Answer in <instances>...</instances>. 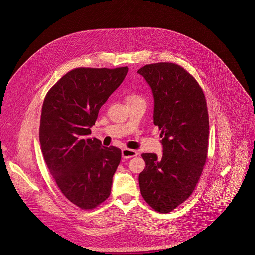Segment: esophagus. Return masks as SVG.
Instances as JSON below:
<instances>
[{"instance_id":"34e87169","label":"esophagus","mask_w":255,"mask_h":255,"mask_svg":"<svg viewBox=\"0 0 255 255\" xmlns=\"http://www.w3.org/2000/svg\"><path fill=\"white\" fill-rule=\"evenodd\" d=\"M137 152L135 150H132V149H128V148H124L122 150V156L123 158L125 159H128V158H132V157H135L137 156Z\"/></svg>"}]
</instances>
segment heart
I'll return each instance as SVG.
<instances>
[{"label":"heart","mask_w":255,"mask_h":255,"mask_svg":"<svg viewBox=\"0 0 255 255\" xmlns=\"http://www.w3.org/2000/svg\"><path fill=\"white\" fill-rule=\"evenodd\" d=\"M134 99H140L138 96H136V95H130V96H128V101H129V100H134Z\"/></svg>","instance_id":"1"}]
</instances>
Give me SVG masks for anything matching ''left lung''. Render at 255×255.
I'll list each match as a JSON object with an SVG mask.
<instances>
[{
    "label": "left lung",
    "mask_w": 255,
    "mask_h": 255,
    "mask_svg": "<svg viewBox=\"0 0 255 255\" xmlns=\"http://www.w3.org/2000/svg\"><path fill=\"white\" fill-rule=\"evenodd\" d=\"M137 73L149 84L154 98V125L161 130L163 156H141L140 192L160 213H169L195 188L207 158L209 119L204 93L182 67L172 63L146 65Z\"/></svg>",
    "instance_id": "1"
}]
</instances>
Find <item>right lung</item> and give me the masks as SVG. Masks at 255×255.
<instances>
[{
  "label": "right lung",
  "instance_id": "1",
  "mask_svg": "<svg viewBox=\"0 0 255 255\" xmlns=\"http://www.w3.org/2000/svg\"><path fill=\"white\" fill-rule=\"evenodd\" d=\"M128 73V67L74 69L44 99L39 129L44 160L63 194L81 209L95 208L111 193L121 149L87 136L101 106Z\"/></svg>",
  "mask_w": 255,
  "mask_h": 255
}]
</instances>
